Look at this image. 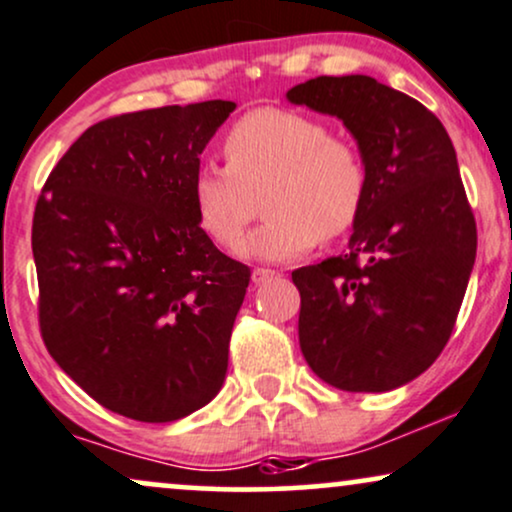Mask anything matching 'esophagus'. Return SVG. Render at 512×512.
<instances>
[{"instance_id":"esophagus-1","label":"esophagus","mask_w":512,"mask_h":512,"mask_svg":"<svg viewBox=\"0 0 512 512\" xmlns=\"http://www.w3.org/2000/svg\"><path fill=\"white\" fill-rule=\"evenodd\" d=\"M276 274H279V272H274V269L257 267V269H252V283H255V286H260V283H267L269 279H274Z\"/></svg>"}]
</instances>
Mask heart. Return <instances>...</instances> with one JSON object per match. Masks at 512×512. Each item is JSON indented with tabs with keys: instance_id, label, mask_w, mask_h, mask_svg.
<instances>
[{
	"instance_id": "obj_1",
	"label": "heart",
	"mask_w": 512,
	"mask_h": 512,
	"mask_svg": "<svg viewBox=\"0 0 512 512\" xmlns=\"http://www.w3.org/2000/svg\"><path fill=\"white\" fill-rule=\"evenodd\" d=\"M226 166L200 164L190 200L200 229L233 248L263 195L268 221L238 245L243 260L286 262L334 240L362 217L369 171L360 147L295 109H252L224 135Z\"/></svg>"
}]
</instances>
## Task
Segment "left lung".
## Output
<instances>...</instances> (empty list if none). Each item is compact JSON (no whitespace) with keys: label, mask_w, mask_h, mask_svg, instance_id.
<instances>
[{"label":"left lung","mask_w":512,"mask_h":512,"mask_svg":"<svg viewBox=\"0 0 512 512\" xmlns=\"http://www.w3.org/2000/svg\"><path fill=\"white\" fill-rule=\"evenodd\" d=\"M286 100L343 121L369 171L346 255L300 267L298 336L307 365L353 393L398 389L451 338L477 226L443 123L369 76H319Z\"/></svg>","instance_id":"1"}]
</instances>
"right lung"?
I'll return each mask as SVG.
<instances>
[{"mask_svg":"<svg viewBox=\"0 0 512 512\" xmlns=\"http://www.w3.org/2000/svg\"><path fill=\"white\" fill-rule=\"evenodd\" d=\"M233 109L209 100L95 123L54 166L35 207L49 355L131 420H181L226 379L250 269L200 229L190 181Z\"/></svg>","mask_w":512,"mask_h":512,"instance_id":"right-lung-1","label":"right lung"}]
</instances>
